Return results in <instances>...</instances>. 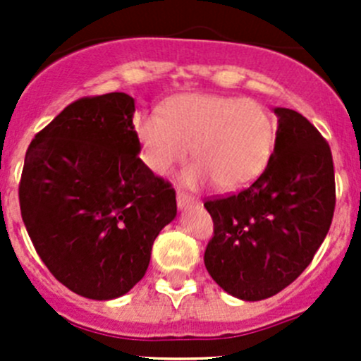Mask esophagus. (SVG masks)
Wrapping results in <instances>:
<instances>
[{
  "label": "esophagus",
  "mask_w": 361,
  "mask_h": 361,
  "mask_svg": "<svg viewBox=\"0 0 361 361\" xmlns=\"http://www.w3.org/2000/svg\"><path fill=\"white\" fill-rule=\"evenodd\" d=\"M176 202L180 207H188V206H194V204H197V199L192 197V195L187 194L185 190H178L176 192Z\"/></svg>",
  "instance_id": "1"
}]
</instances>
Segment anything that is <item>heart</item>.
<instances>
[{"label": "heart", "instance_id": "heart-1", "mask_svg": "<svg viewBox=\"0 0 361 361\" xmlns=\"http://www.w3.org/2000/svg\"><path fill=\"white\" fill-rule=\"evenodd\" d=\"M143 160L155 174H166L192 157L190 185L213 181L220 190H238L267 167L274 152L276 126L260 103L234 96L188 94L164 110L136 122Z\"/></svg>", "mask_w": 361, "mask_h": 361}]
</instances>
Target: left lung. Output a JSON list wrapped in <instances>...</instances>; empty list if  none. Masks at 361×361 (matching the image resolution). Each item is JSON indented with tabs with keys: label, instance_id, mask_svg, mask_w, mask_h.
<instances>
[{
	"label": "left lung",
	"instance_id": "left-lung-1",
	"mask_svg": "<svg viewBox=\"0 0 361 361\" xmlns=\"http://www.w3.org/2000/svg\"><path fill=\"white\" fill-rule=\"evenodd\" d=\"M276 145L264 173L243 190L207 199L213 238L204 251L211 278L243 300L292 285L329 234L336 174L329 143L300 113L276 108Z\"/></svg>",
	"mask_w": 361,
	"mask_h": 361
}]
</instances>
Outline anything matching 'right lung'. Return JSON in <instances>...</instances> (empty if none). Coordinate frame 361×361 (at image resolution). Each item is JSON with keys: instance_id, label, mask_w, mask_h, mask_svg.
<instances>
[{"instance_id": "right-lung-1", "label": "right lung", "mask_w": 361, "mask_h": 361, "mask_svg": "<svg viewBox=\"0 0 361 361\" xmlns=\"http://www.w3.org/2000/svg\"><path fill=\"white\" fill-rule=\"evenodd\" d=\"M134 108L123 92L80 97L25 152L19 202L32 246L57 281L94 300L143 278L176 216L173 185L137 155Z\"/></svg>"}]
</instances>
